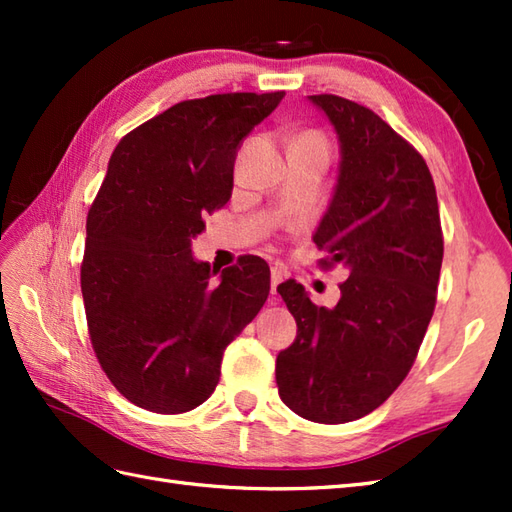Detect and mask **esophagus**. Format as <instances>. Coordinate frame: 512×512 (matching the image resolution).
I'll list each match as a JSON object with an SVG mask.
<instances>
[{
    "mask_svg": "<svg viewBox=\"0 0 512 512\" xmlns=\"http://www.w3.org/2000/svg\"><path fill=\"white\" fill-rule=\"evenodd\" d=\"M284 281V273H281L279 268L270 270V290H273V295H277V286Z\"/></svg>",
    "mask_w": 512,
    "mask_h": 512,
    "instance_id": "1",
    "label": "esophagus"
}]
</instances>
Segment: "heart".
Listing matches in <instances>:
<instances>
[{
  "label": "heart",
  "mask_w": 512,
  "mask_h": 512,
  "mask_svg": "<svg viewBox=\"0 0 512 512\" xmlns=\"http://www.w3.org/2000/svg\"><path fill=\"white\" fill-rule=\"evenodd\" d=\"M297 140H314V143H319V145H325V147H328V140H325V136H323V134H319V132H308V134L299 136Z\"/></svg>",
  "instance_id": "heart-1"
}]
</instances>
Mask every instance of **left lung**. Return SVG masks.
Segmentation results:
<instances>
[{"instance_id":"8db88e82","label":"left lung","mask_w":512,"mask_h":512,"mask_svg":"<svg viewBox=\"0 0 512 512\" xmlns=\"http://www.w3.org/2000/svg\"><path fill=\"white\" fill-rule=\"evenodd\" d=\"M310 101L330 118L341 162L314 233L323 268L347 277L334 308L314 306L297 281L277 286L297 339L277 354L279 396L297 416L341 424L372 413L416 361L433 317L442 226L427 162L369 107L334 94Z\"/></svg>"}]
</instances>
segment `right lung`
Masks as SVG:
<instances>
[{
  "label": "right lung",
  "mask_w": 512,
  "mask_h": 512,
  "mask_svg": "<svg viewBox=\"0 0 512 512\" xmlns=\"http://www.w3.org/2000/svg\"><path fill=\"white\" fill-rule=\"evenodd\" d=\"M286 92L182 101L116 145L88 213L81 292L103 372L136 407L191 411L213 394L226 345L268 299L270 268L195 262L206 213L231 200L242 140Z\"/></svg>",
  "instance_id": "1"
}]
</instances>
